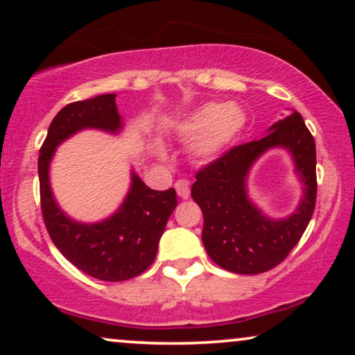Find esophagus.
Listing matches in <instances>:
<instances>
[{
	"label": "esophagus",
	"instance_id": "34e87169",
	"mask_svg": "<svg viewBox=\"0 0 355 355\" xmlns=\"http://www.w3.org/2000/svg\"><path fill=\"white\" fill-rule=\"evenodd\" d=\"M189 186H191V182H189L187 179H179V181L174 184L178 196L181 198H189V196H191V187Z\"/></svg>",
	"mask_w": 355,
	"mask_h": 355
}]
</instances>
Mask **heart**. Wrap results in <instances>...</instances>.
I'll list each match as a JSON object with an SVG mask.
<instances>
[{
    "instance_id": "1",
    "label": "heart",
    "mask_w": 355,
    "mask_h": 355,
    "mask_svg": "<svg viewBox=\"0 0 355 355\" xmlns=\"http://www.w3.org/2000/svg\"><path fill=\"white\" fill-rule=\"evenodd\" d=\"M244 123L245 116L237 105L207 103L184 118L176 130L182 140H191L189 155L196 162H210L241 132Z\"/></svg>"
}]
</instances>
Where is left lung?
Listing matches in <instances>:
<instances>
[{"mask_svg": "<svg viewBox=\"0 0 355 355\" xmlns=\"http://www.w3.org/2000/svg\"><path fill=\"white\" fill-rule=\"evenodd\" d=\"M293 155L304 184L298 210L284 220L265 217L246 196V174L270 148ZM315 140L297 111L278 121L259 140L236 145L197 173L192 198L203 213L202 241L218 266L232 273L259 275L279 265L307 230L317 202Z\"/></svg>", "mask_w": 355, "mask_h": 355, "instance_id": "obj_1", "label": "left lung"}]
</instances>
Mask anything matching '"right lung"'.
<instances>
[{
    "label": "right lung",
    "mask_w": 355,
    "mask_h": 355,
    "mask_svg": "<svg viewBox=\"0 0 355 355\" xmlns=\"http://www.w3.org/2000/svg\"><path fill=\"white\" fill-rule=\"evenodd\" d=\"M116 95L66 105L51 121L38 157L42 215L51 241L80 271L101 281H125L144 273L157 257L158 242L178 205L174 189L153 191L132 171V182L119 210L100 223H77L58 207L50 187V162L60 144L82 129L119 132L123 121Z\"/></svg>",
    "instance_id": "1"
}]
</instances>
